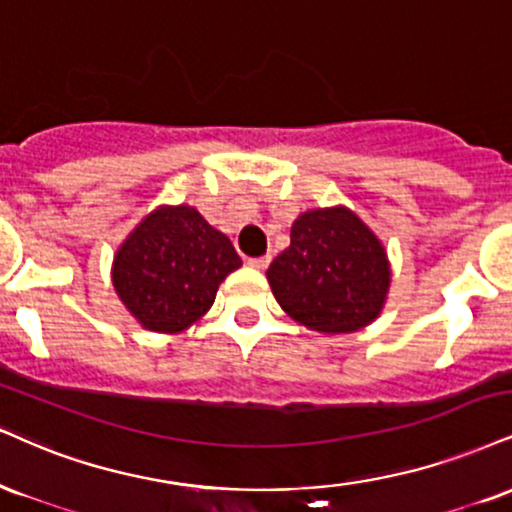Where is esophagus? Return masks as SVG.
<instances>
[{"label": "esophagus", "mask_w": 512, "mask_h": 512, "mask_svg": "<svg viewBox=\"0 0 512 512\" xmlns=\"http://www.w3.org/2000/svg\"><path fill=\"white\" fill-rule=\"evenodd\" d=\"M269 262H272V257H269V255H264V257H252V260H248L250 267H255V269H267Z\"/></svg>", "instance_id": "obj_1"}]
</instances>
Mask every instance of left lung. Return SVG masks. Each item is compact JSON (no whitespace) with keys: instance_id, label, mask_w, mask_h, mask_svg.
Returning <instances> with one entry per match:
<instances>
[{"instance_id":"8db88e82","label":"left lung","mask_w":512,"mask_h":512,"mask_svg":"<svg viewBox=\"0 0 512 512\" xmlns=\"http://www.w3.org/2000/svg\"><path fill=\"white\" fill-rule=\"evenodd\" d=\"M276 303L319 334H353L381 315L391 264L374 231L348 207L303 212L291 245L267 269Z\"/></svg>"}]
</instances>
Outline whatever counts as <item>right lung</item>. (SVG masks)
<instances>
[{
    "label": "right lung",
    "mask_w": 512,
    "mask_h": 512,
    "mask_svg": "<svg viewBox=\"0 0 512 512\" xmlns=\"http://www.w3.org/2000/svg\"><path fill=\"white\" fill-rule=\"evenodd\" d=\"M240 264L231 240L195 207L162 205L116 250L112 281L143 329L178 334L205 315Z\"/></svg>",
    "instance_id": "right-lung-1"
}]
</instances>
